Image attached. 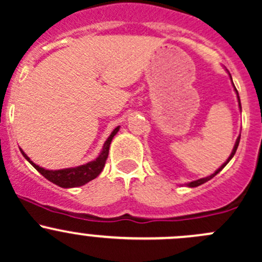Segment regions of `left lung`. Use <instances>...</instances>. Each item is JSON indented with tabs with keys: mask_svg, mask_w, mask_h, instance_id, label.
<instances>
[{
	"mask_svg": "<svg viewBox=\"0 0 262 262\" xmlns=\"http://www.w3.org/2000/svg\"><path fill=\"white\" fill-rule=\"evenodd\" d=\"M229 77H231V75H229ZM231 80H232V77H231ZM232 84H233V81H232ZM233 87H234V84H233ZM234 91H236V94H237V100H238V107H239V110H242V107H241V100H239V96H238V91H237V90H236V87H234ZM239 139H241V134H239V136H238V138L236 139V143H234V147H233V149H232V153H231V155H229L228 160H227L226 162H224L223 165H222L221 167L218 168V170H216V171H214V173H212V175H210V176H207V178L198 179V180H195V181H190V182H187V184H185V186H187V187H196V186H199V185L204 184V182L209 181L210 179H213L214 176L216 175V173H219V172H221V171L223 170L224 167H226V165H227V163H228L229 161H231L232 158H233L234 153H236L237 148H238V144H239Z\"/></svg>",
	"mask_w": 262,
	"mask_h": 262,
	"instance_id": "8db88e82",
	"label": "left lung"
}]
</instances>
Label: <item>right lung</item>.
Returning <instances> with one entry per match:
<instances>
[{
  "label": "right lung",
  "instance_id": "obj_1",
  "mask_svg": "<svg viewBox=\"0 0 262 262\" xmlns=\"http://www.w3.org/2000/svg\"><path fill=\"white\" fill-rule=\"evenodd\" d=\"M119 129H120V126H116L114 130L112 132L109 138L105 141L101 152L99 153V156H97L94 161L84 163V165L77 166V167L62 168V170H47V168L40 167V166H38L36 163H34L21 148L20 152L23 153L24 157L33 165V167L36 168L47 180L58 185V186L64 187V189H68V187H78L87 184V182H90L91 180H94V179H96L97 176L101 173L102 168H104L105 166V162H106L107 156H109L110 144H112L113 138H114L115 134L118 133Z\"/></svg>",
  "mask_w": 262,
  "mask_h": 262
}]
</instances>
